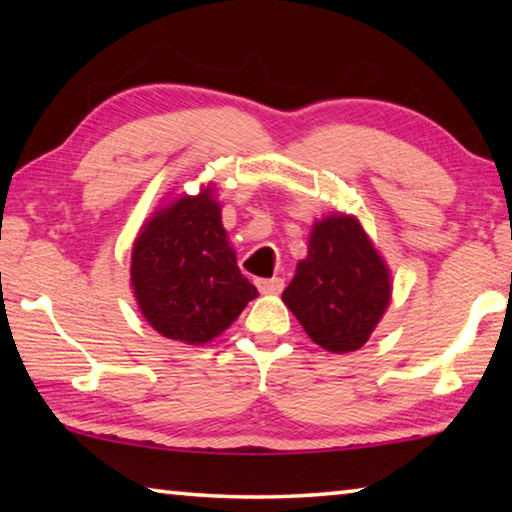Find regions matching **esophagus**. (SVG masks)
Here are the masks:
<instances>
[{
	"label": "esophagus",
	"instance_id": "esophagus-1",
	"mask_svg": "<svg viewBox=\"0 0 512 512\" xmlns=\"http://www.w3.org/2000/svg\"><path fill=\"white\" fill-rule=\"evenodd\" d=\"M255 284L262 293H280L284 289L282 277H259V280H255Z\"/></svg>",
	"mask_w": 512,
	"mask_h": 512
}]
</instances>
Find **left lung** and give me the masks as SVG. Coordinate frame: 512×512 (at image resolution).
<instances>
[{
  "instance_id": "left-lung-1",
  "label": "left lung",
  "mask_w": 512,
  "mask_h": 512,
  "mask_svg": "<svg viewBox=\"0 0 512 512\" xmlns=\"http://www.w3.org/2000/svg\"><path fill=\"white\" fill-rule=\"evenodd\" d=\"M391 271L357 216L332 212L311 225L307 257L282 293L309 339L334 354L366 345L391 305Z\"/></svg>"
}]
</instances>
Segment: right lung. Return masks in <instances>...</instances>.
<instances>
[{
	"mask_svg": "<svg viewBox=\"0 0 512 512\" xmlns=\"http://www.w3.org/2000/svg\"><path fill=\"white\" fill-rule=\"evenodd\" d=\"M214 192L207 185L158 207L131 253V289L146 323L187 345L221 336L259 296L239 271Z\"/></svg>",
	"mask_w": 512,
	"mask_h": 512,
	"instance_id": "1",
	"label": "right lung"
}]
</instances>
